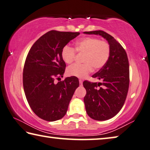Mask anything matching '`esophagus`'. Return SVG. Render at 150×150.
<instances>
[{"label": "esophagus", "instance_id": "esophagus-1", "mask_svg": "<svg viewBox=\"0 0 150 150\" xmlns=\"http://www.w3.org/2000/svg\"><path fill=\"white\" fill-rule=\"evenodd\" d=\"M79 85H83V81L81 79H79Z\"/></svg>", "mask_w": 150, "mask_h": 150}]
</instances>
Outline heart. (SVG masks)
Masks as SVG:
<instances>
[{
    "label": "heart",
    "instance_id": "heart-1",
    "mask_svg": "<svg viewBox=\"0 0 150 150\" xmlns=\"http://www.w3.org/2000/svg\"><path fill=\"white\" fill-rule=\"evenodd\" d=\"M76 52L83 54L82 64H74L69 67L67 74L71 77L84 78L94 69H100L108 62L111 53L109 42L96 37H85L76 42L75 49L65 45L61 50L64 62L71 64L74 61Z\"/></svg>",
    "mask_w": 150,
    "mask_h": 150
}]
</instances>
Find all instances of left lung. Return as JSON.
<instances>
[{"instance_id":"obj_1","label":"left lung","mask_w":150,"mask_h":150,"mask_svg":"<svg viewBox=\"0 0 150 150\" xmlns=\"http://www.w3.org/2000/svg\"><path fill=\"white\" fill-rule=\"evenodd\" d=\"M84 33L101 35L110 45L108 61L92 76L101 82L85 81L83 83L87 91L84 103L87 115L95 120H108L117 115L126 99L129 84L127 55L120 42L108 33L103 30Z\"/></svg>"}]
</instances>
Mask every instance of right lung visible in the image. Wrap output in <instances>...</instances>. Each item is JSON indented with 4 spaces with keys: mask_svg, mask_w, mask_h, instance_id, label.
<instances>
[{
    "mask_svg": "<svg viewBox=\"0 0 150 150\" xmlns=\"http://www.w3.org/2000/svg\"><path fill=\"white\" fill-rule=\"evenodd\" d=\"M79 33L51 30L39 38L28 51L23 68L24 91L28 105L38 117L48 122L63 117L79 87L76 77H63L66 64L61 57L64 46Z\"/></svg>",
    "mask_w": 150,
    "mask_h": 150,
    "instance_id": "add662e5",
    "label": "right lung"
}]
</instances>
